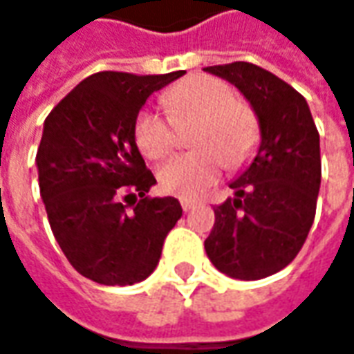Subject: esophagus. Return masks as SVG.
I'll use <instances>...</instances> for the list:
<instances>
[{
	"label": "esophagus",
	"instance_id": "esophagus-1",
	"mask_svg": "<svg viewBox=\"0 0 354 354\" xmlns=\"http://www.w3.org/2000/svg\"><path fill=\"white\" fill-rule=\"evenodd\" d=\"M181 207H183V211H191V209L197 207V201H193V199H181Z\"/></svg>",
	"mask_w": 354,
	"mask_h": 354
}]
</instances>
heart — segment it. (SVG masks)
<instances>
[{"label":"heart","instance_id":"b5f03b06","mask_svg":"<svg viewBox=\"0 0 354 354\" xmlns=\"http://www.w3.org/2000/svg\"><path fill=\"white\" fill-rule=\"evenodd\" d=\"M167 115L141 109L135 117L133 137L147 159H163L175 141V123L199 119L193 143L201 149L181 153L159 169V185L171 195L195 199L219 181L227 161L243 163L255 149L259 127L253 109L235 97L227 81L213 75H189L163 95Z\"/></svg>","mask_w":354,"mask_h":354}]
</instances>
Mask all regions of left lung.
Masks as SVG:
<instances>
[{"label":"left lung","mask_w":354,"mask_h":354,"mask_svg":"<svg viewBox=\"0 0 354 354\" xmlns=\"http://www.w3.org/2000/svg\"><path fill=\"white\" fill-rule=\"evenodd\" d=\"M205 71L231 81L253 105L261 127L257 157L231 183L235 197L215 207L205 251L233 279H265L297 257L315 221L319 131L305 97L271 71L247 62L211 65Z\"/></svg>","instance_id":"obj_1"}]
</instances>
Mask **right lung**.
<instances>
[{
  "mask_svg": "<svg viewBox=\"0 0 354 354\" xmlns=\"http://www.w3.org/2000/svg\"><path fill=\"white\" fill-rule=\"evenodd\" d=\"M183 73L99 71L45 119L35 161L47 219L73 269L99 285L147 279L183 215L175 197H147L157 181L133 137L147 97Z\"/></svg>",
  "mask_w": 354,
  "mask_h": 354,
  "instance_id": "1",
  "label": "right lung"
}]
</instances>
